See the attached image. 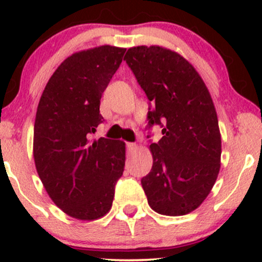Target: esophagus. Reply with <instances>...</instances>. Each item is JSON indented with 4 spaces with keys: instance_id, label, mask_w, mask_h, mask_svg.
<instances>
[{
    "instance_id": "esophagus-1",
    "label": "esophagus",
    "mask_w": 262,
    "mask_h": 262,
    "mask_svg": "<svg viewBox=\"0 0 262 262\" xmlns=\"http://www.w3.org/2000/svg\"><path fill=\"white\" fill-rule=\"evenodd\" d=\"M127 150L129 152H133L137 150V144L135 143H127Z\"/></svg>"
}]
</instances>
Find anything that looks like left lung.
Instances as JSON below:
<instances>
[{
  "label": "left lung",
  "instance_id": "8db88e82",
  "mask_svg": "<svg viewBox=\"0 0 262 262\" xmlns=\"http://www.w3.org/2000/svg\"><path fill=\"white\" fill-rule=\"evenodd\" d=\"M124 60L150 101L148 128L162 127L161 139L150 144L151 171L141 179L149 206L159 214H188L208 196L221 169V132L208 89L187 60L166 48H129Z\"/></svg>",
  "mask_w": 262,
  "mask_h": 262
}]
</instances>
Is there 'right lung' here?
<instances>
[{
  "label": "right lung",
  "mask_w": 262,
  "mask_h": 262,
  "mask_svg": "<svg viewBox=\"0 0 262 262\" xmlns=\"http://www.w3.org/2000/svg\"><path fill=\"white\" fill-rule=\"evenodd\" d=\"M124 53V48L102 45L73 54L52 75L38 104L33 139L38 175L53 202L80 221L110 212L124 171L123 141L91 140L103 122L102 93Z\"/></svg>",
  "instance_id": "obj_1"
}]
</instances>
